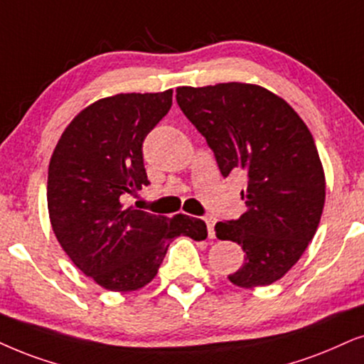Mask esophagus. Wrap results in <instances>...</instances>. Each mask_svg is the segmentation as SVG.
<instances>
[{
    "mask_svg": "<svg viewBox=\"0 0 364 364\" xmlns=\"http://www.w3.org/2000/svg\"><path fill=\"white\" fill-rule=\"evenodd\" d=\"M205 222H206V228H208V235H210V238H213V237H215L213 228H215V223H216L215 216L206 215V216H205Z\"/></svg>",
    "mask_w": 364,
    "mask_h": 364,
    "instance_id": "esophagus-1",
    "label": "esophagus"
}]
</instances>
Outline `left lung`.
Masks as SVG:
<instances>
[{"instance_id": "8db88e82", "label": "left lung", "mask_w": 364, "mask_h": 364, "mask_svg": "<svg viewBox=\"0 0 364 364\" xmlns=\"http://www.w3.org/2000/svg\"><path fill=\"white\" fill-rule=\"evenodd\" d=\"M176 100L222 176L233 169L247 174V211L215 225L220 240L245 252L230 282L245 289L275 282L304 254L323 215L324 171L309 129L284 99L259 85L178 87Z\"/></svg>"}]
</instances>
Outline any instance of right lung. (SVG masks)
<instances>
[{
    "mask_svg": "<svg viewBox=\"0 0 364 364\" xmlns=\"http://www.w3.org/2000/svg\"><path fill=\"white\" fill-rule=\"evenodd\" d=\"M173 104V90L117 94L82 110L48 166V213L70 260L104 289L129 292L158 274L173 238L205 240L203 220L153 215L122 205L149 185L142 142Z\"/></svg>",
    "mask_w": 364,
    "mask_h": 364,
    "instance_id": "add662e5",
    "label": "right lung"
}]
</instances>
